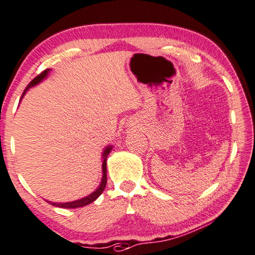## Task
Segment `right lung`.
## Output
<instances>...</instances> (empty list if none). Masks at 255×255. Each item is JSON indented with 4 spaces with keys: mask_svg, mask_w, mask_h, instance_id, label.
Listing matches in <instances>:
<instances>
[{
    "mask_svg": "<svg viewBox=\"0 0 255 255\" xmlns=\"http://www.w3.org/2000/svg\"><path fill=\"white\" fill-rule=\"evenodd\" d=\"M49 70L51 69H46V70H44L42 71L41 74H39L37 77H34L33 80H32L31 82H30V84L27 85L26 87V89H25L24 90V92H23V95H21V98H23L24 97V95H25V92H26L28 89L30 88H32V87H34V85H37L38 83H40V82L42 81V80H45L46 77H47V75H48V73H49ZM20 98V99H21ZM111 150H112V146H107V148L105 149V151L103 152V178H102V182H100V185H99V187L96 189L95 192L93 193H91L90 195H88V196H85V198H83V199H80V200H76V201H73V202H66V203H55V202H48V203H51L52 206H54V207H60V208H67V209H71V208H80V207H84V206H88V204H90V203H92L93 201L95 200H97V198H98V196L102 194V193L104 192V189H105V187H106V182H107V174H106V159H107V156H109V153L111 152Z\"/></svg>",
    "mask_w": 255,
    "mask_h": 255,
    "instance_id": "right-lung-1",
    "label": "right lung"
}]
</instances>
